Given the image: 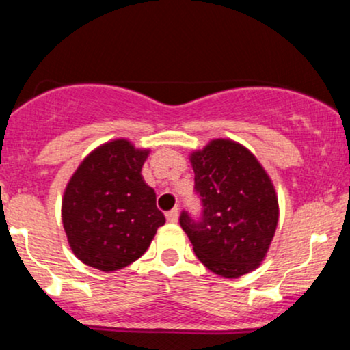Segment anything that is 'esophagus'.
<instances>
[{
	"mask_svg": "<svg viewBox=\"0 0 350 350\" xmlns=\"http://www.w3.org/2000/svg\"><path fill=\"white\" fill-rule=\"evenodd\" d=\"M166 219H167V222H171V224L178 222V219H179V211H178V208H172V211L167 212Z\"/></svg>",
	"mask_w": 350,
	"mask_h": 350,
	"instance_id": "obj_1",
	"label": "esophagus"
}]
</instances>
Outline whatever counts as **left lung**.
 <instances>
[{
    "label": "left lung",
    "mask_w": 350,
    "mask_h": 350,
    "mask_svg": "<svg viewBox=\"0 0 350 350\" xmlns=\"http://www.w3.org/2000/svg\"><path fill=\"white\" fill-rule=\"evenodd\" d=\"M194 189L202 202L198 220L179 224L204 267L239 278L263 262L278 226V198L258 159L232 139H212L191 154Z\"/></svg>",
    "instance_id": "obj_1"
}]
</instances>
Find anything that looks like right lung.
Listing matches in <instances>:
<instances>
[{
  "label": "right lung",
  "mask_w": 350,
  "mask_h": 350,
  "mask_svg": "<svg viewBox=\"0 0 350 350\" xmlns=\"http://www.w3.org/2000/svg\"><path fill=\"white\" fill-rule=\"evenodd\" d=\"M150 150L111 139L80 163L64 191L62 224L82 263L102 271L122 270L150 247L164 226L154 189L142 167Z\"/></svg>",
  "instance_id": "1"
}]
</instances>
